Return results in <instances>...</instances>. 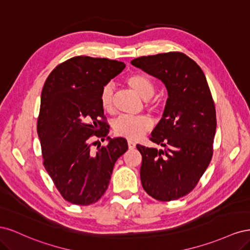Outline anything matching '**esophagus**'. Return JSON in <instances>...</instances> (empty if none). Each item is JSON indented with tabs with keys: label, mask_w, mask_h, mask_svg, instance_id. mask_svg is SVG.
<instances>
[{
	"label": "esophagus",
	"mask_w": 250,
	"mask_h": 250,
	"mask_svg": "<svg viewBox=\"0 0 250 250\" xmlns=\"http://www.w3.org/2000/svg\"><path fill=\"white\" fill-rule=\"evenodd\" d=\"M128 147H129V149H134L135 148V143L131 140H128Z\"/></svg>",
	"instance_id": "34e87169"
}]
</instances>
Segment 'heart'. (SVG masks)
<instances>
[{
  "label": "heart",
  "instance_id": "b5f03b06",
  "mask_svg": "<svg viewBox=\"0 0 250 250\" xmlns=\"http://www.w3.org/2000/svg\"><path fill=\"white\" fill-rule=\"evenodd\" d=\"M126 84L138 93L142 98L151 97L154 92V83L147 75L132 73L125 78ZM100 104L104 111L113 110V89L109 84L104 85L100 92ZM152 119L147 115L121 116L113 123V132L119 137L138 139L152 127Z\"/></svg>",
  "mask_w": 250,
  "mask_h": 250
}]
</instances>
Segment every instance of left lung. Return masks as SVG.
Listing matches in <instances>:
<instances>
[{
  "label": "left lung",
  "mask_w": 250,
  "mask_h": 250,
  "mask_svg": "<svg viewBox=\"0 0 250 250\" xmlns=\"http://www.w3.org/2000/svg\"><path fill=\"white\" fill-rule=\"evenodd\" d=\"M131 63L161 79L169 98L150 141L164 150L137 145L144 190L160 201L176 200L197 186L214 152L216 109L201 67L181 52L141 56Z\"/></svg>",
  "instance_id": "1"
}]
</instances>
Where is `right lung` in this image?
Masks as SVG:
<instances>
[{"instance_id": "obj_1", "label": "right lung", "mask_w": 250, "mask_h": 250, "mask_svg": "<svg viewBox=\"0 0 250 250\" xmlns=\"http://www.w3.org/2000/svg\"><path fill=\"white\" fill-rule=\"evenodd\" d=\"M124 67L118 60L75 56L43 84L37 119L42 164L62 198L76 206L102 197L115 163L128 149L126 139L117 138L92 151L98 144L93 140L104 141L109 132L100 92Z\"/></svg>"}]
</instances>
